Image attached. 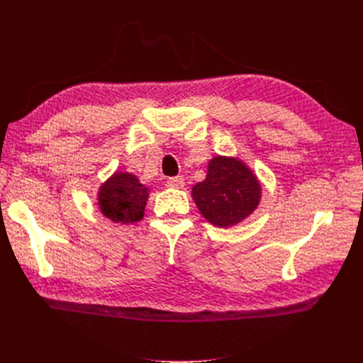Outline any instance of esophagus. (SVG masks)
I'll use <instances>...</instances> for the list:
<instances>
[{
	"label": "esophagus",
	"mask_w": 363,
	"mask_h": 363,
	"mask_svg": "<svg viewBox=\"0 0 363 363\" xmlns=\"http://www.w3.org/2000/svg\"><path fill=\"white\" fill-rule=\"evenodd\" d=\"M167 186L172 189H182L184 186V179L183 177H171L167 180Z\"/></svg>",
	"instance_id": "obj_1"
}]
</instances>
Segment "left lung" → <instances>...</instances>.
Returning a JSON list of instances; mask_svg holds the SVG:
<instances>
[{
    "mask_svg": "<svg viewBox=\"0 0 363 363\" xmlns=\"http://www.w3.org/2000/svg\"><path fill=\"white\" fill-rule=\"evenodd\" d=\"M262 186L247 164L235 157L216 156L207 167L206 180L192 188L201 215L216 227H232L256 211Z\"/></svg>",
    "mask_w": 363,
    "mask_h": 363,
    "instance_id": "obj_1",
    "label": "left lung"
}]
</instances>
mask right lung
<instances>
[{
  "label": "right lung",
  "instance_id": "right-lung-1",
  "mask_svg": "<svg viewBox=\"0 0 363 363\" xmlns=\"http://www.w3.org/2000/svg\"><path fill=\"white\" fill-rule=\"evenodd\" d=\"M148 201V188L130 172H115L98 191V206L101 213L113 223L130 224L144 218Z\"/></svg>",
  "mask_w": 363,
  "mask_h": 363
}]
</instances>
